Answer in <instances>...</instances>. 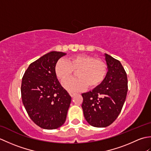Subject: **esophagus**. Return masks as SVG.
<instances>
[{"mask_svg":"<svg viewBox=\"0 0 151 151\" xmlns=\"http://www.w3.org/2000/svg\"><path fill=\"white\" fill-rule=\"evenodd\" d=\"M69 95H70V97H73V96L75 95V93H73V92H69Z\"/></svg>","mask_w":151,"mask_h":151,"instance_id":"esophagus-1","label":"esophagus"}]
</instances>
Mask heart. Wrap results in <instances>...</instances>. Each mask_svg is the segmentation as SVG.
I'll return each mask as SVG.
<instances>
[{
  "label": "heart",
  "instance_id": "heart-1",
  "mask_svg": "<svg viewBox=\"0 0 151 151\" xmlns=\"http://www.w3.org/2000/svg\"><path fill=\"white\" fill-rule=\"evenodd\" d=\"M55 73L61 81H65L76 71L78 78L63 83V87L70 91L97 88L103 82L107 73V66L102 60L88 54H76L67 60L60 59L54 67Z\"/></svg>",
  "mask_w": 151,
  "mask_h": 151
}]
</instances>
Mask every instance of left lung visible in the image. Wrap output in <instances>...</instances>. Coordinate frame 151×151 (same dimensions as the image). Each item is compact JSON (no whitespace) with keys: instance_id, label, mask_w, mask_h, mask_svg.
<instances>
[{"instance_id":"left-lung-1","label":"left lung","mask_w":151,"mask_h":151,"mask_svg":"<svg viewBox=\"0 0 151 151\" xmlns=\"http://www.w3.org/2000/svg\"><path fill=\"white\" fill-rule=\"evenodd\" d=\"M104 56L108 72L103 82L82 94L84 117L95 127H108L116 119L128 91L127 75L121 62L107 54Z\"/></svg>"}]
</instances>
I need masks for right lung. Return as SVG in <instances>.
Masks as SVG:
<instances>
[{
    "instance_id": "add662e5",
    "label": "right lung",
    "mask_w": 151,
    "mask_h": 151,
    "mask_svg": "<svg viewBox=\"0 0 151 151\" xmlns=\"http://www.w3.org/2000/svg\"><path fill=\"white\" fill-rule=\"evenodd\" d=\"M62 52L52 51L32 63L21 83V98L32 120L44 129H56L65 123L71 97L54 70Z\"/></svg>"
}]
</instances>
